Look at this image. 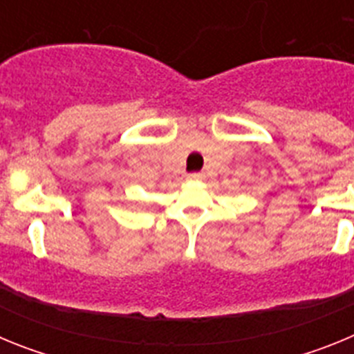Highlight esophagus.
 <instances>
[{
    "label": "esophagus",
    "mask_w": 354,
    "mask_h": 354,
    "mask_svg": "<svg viewBox=\"0 0 354 354\" xmlns=\"http://www.w3.org/2000/svg\"><path fill=\"white\" fill-rule=\"evenodd\" d=\"M204 177H205V175L204 174H198V171L187 175V179H189V180H202V179H204Z\"/></svg>",
    "instance_id": "34e87169"
}]
</instances>
